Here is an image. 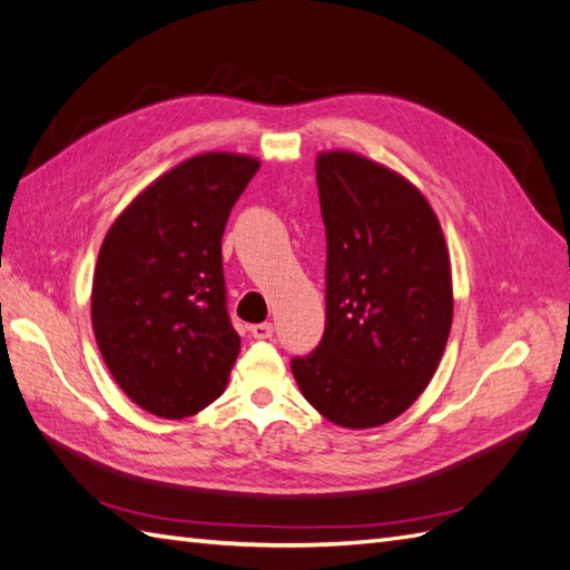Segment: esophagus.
Here are the masks:
<instances>
[{
    "label": "esophagus",
    "mask_w": 570,
    "mask_h": 570,
    "mask_svg": "<svg viewBox=\"0 0 570 570\" xmlns=\"http://www.w3.org/2000/svg\"><path fill=\"white\" fill-rule=\"evenodd\" d=\"M249 333L254 340H268L273 337V323H256L249 327Z\"/></svg>",
    "instance_id": "34e87169"
}]
</instances>
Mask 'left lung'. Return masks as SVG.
Wrapping results in <instances>:
<instances>
[{"label":"left lung","mask_w":570,"mask_h":570,"mask_svg":"<svg viewBox=\"0 0 570 570\" xmlns=\"http://www.w3.org/2000/svg\"><path fill=\"white\" fill-rule=\"evenodd\" d=\"M325 331L292 358L321 416L375 428L404 413L435 375L454 297L444 235L419 187L354 151H323Z\"/></svg>","instance_id":"left-lung-1"}]
</instances>
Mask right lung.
<instances>
[{"label":"right lung","instance_id":"1","mask_svg":"<svg viewBox=\"0 0 570 570\" xmlns=\"http://www.w3.org/2000/svg\"><path fill=\"white\" fill-rule=\"evenodd\" d=\"M256 170L245 154H197L142 189L101 243L95 337L118 387L154 416H193L228 385L239 335L220 237Z\"/></svg>","mask_w":570,"mask_h":570}]
</instances>
